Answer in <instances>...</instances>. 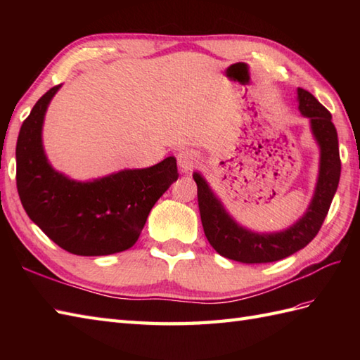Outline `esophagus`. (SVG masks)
I'll use <instances>...</instances> for the list:
<instances>
[{
    "label": "esophagus",
    "instance_id": "obj_1",
    "mask_svg": "<svg viewBox=\"0 0 360 360\" xmlns=\"http://www.w3.org/2000/svg\"><path fill=\"white\" fill-rule=\"evenodd\" d=\"M198 164V155L193 150H182L178 155V165L182 173H190Z\"/></svg>",
    "mask_w": 360,
    "mask_h": 360
}]
</instances>
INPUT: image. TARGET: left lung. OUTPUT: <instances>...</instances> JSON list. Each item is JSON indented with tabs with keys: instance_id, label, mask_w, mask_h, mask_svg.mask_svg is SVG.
Here are the masks:
<instances>
[{
	"instance_id": "1",
	"label": "left lung",
	"mask_w": 360,
	"mask_h": 360,
	"mask_svg": "<svg viewBox=\"0 0 360 360\" xmlns=\"http://www.w3.org/2000/svg\"><path fill=\"white\" fill-rule=\"evenodd\" d=\"M298 110L309 119L312 137L320 148L319 176L314 195L302 218L280 232H254L232 218L201 173L195 172L204 233L219 255L233 262L254 264L272 263L295 254L309 244L322 227L340 179L338 131L331 114L308 91L297 89Z\"/></svg>"
}]
</instances>
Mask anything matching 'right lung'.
<instances>
[{"instance_id":"right-lung-1","label":"right lung","mask_w":360,"mask_h":360,"mask_svg":"<svg viewBox=\"0 0 360 360\" xmlns=\"http://www.w3.org/2000/svg\"><path fill=\"white\" fill-rule=\"evenodd\" d=\"M62 85L51 88L22 122L17 141V188L27 217L58 244L82 257L134 246L153 205L178 179L176 159L75 181L51 165L43 147L44 116Z\"/></svg>"}]
</instances>
